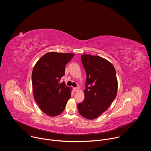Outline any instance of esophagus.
<instances>
[{"instance_id": "obj_1", "label": "esophagus", "mask_w": 151, "mask_h": 151, "mask_svg": "<svg viewBox=\"0 0 151 151\" xmlns=\"http://www.w3.org/2000/svg\"><path fill=\"white\" fill-rule=\"evenodd\" d=\"M73 90H74V91L76 92V91H78L79 90V88L78 87H77V88H73Z\"/></svg>"}]
</instances>
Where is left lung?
<instances>
[{
  "mask_svg": "<svg viewBox=\"0 0 151 151\" xmlns=\"http://www.w3.org/2000/svg\"><path fill=\"white\" fill-rule=\"evenodd\" d=\"M81 61L87 74L85 99L78 104L83 118L94 119L109 108L115 99L118 80L113 64L98 55L82 54Z\"/></svg>",
  "mask_w": 151,
  "mask_h": 151,
  "instance_id": "8db88e82",
  "label": "left lung"
}]
</instances>
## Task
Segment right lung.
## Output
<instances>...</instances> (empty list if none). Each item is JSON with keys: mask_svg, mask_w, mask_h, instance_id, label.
<instances>
[{"mask_svg": "<svg viewBox=\"0 0 151 151\" xmlns=\"http://www.w3.org/2000/svg\"><path fill=\"white\" fill-rule=\"evenodd\" d=\"M73 53L50 52L36 62L32 74L35 100L43 112L50 116L61 114L71 97L72 88L60 83L65 73L66 64Z\"/></svg>", "mask_w": 151, "mask_h": 151, "instance_id": "1", "label": "right lung"}]
</instances>
